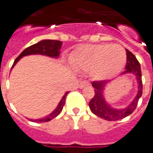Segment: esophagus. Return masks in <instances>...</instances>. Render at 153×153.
<instances>
[{"label": "esophagus", "mask_w": 153, "mask_h": 153, "mask_svg": "<svg viewBox=\"0 0 153 153\" xmlns=\"http://www.w3.org/2000/svg\"><path fill=\"white\" fill-rule=\"evenodd\" d=\"M91 84L87 81H82L79 84V88H84L86 87H89Z\"/></svg>", "instance_id": "obj_1"}]
</instances>
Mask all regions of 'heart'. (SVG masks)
<instances>
[{"label":"heart","instance_id":"heart-1","mask_svg":"<svg viewBox=\"0 0 153 153\" xmlns=\"http://www.w3.org/2000/svg\"><path fill=\"white\" fill-rule=\"evenodd\" d=\"M76 70L90 72L95 80H105L123 70L127 62L124 48L118 45H86L71 56Z\"/></svg>","mask_w":153,"mask_h":153}]
</instances>
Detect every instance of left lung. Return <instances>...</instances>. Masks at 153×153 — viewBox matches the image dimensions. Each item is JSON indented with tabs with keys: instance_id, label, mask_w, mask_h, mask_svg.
Here are the masks:
<instances>
[{
	"instance_id": "left-lung-1",
	"label": "left lung",
	"mask_w": 153,
	"mask_h": 153,
	"mask_svg": "<svg viewBox=\"0 0 153 153\" xmlns=\"http://www.w3.org/2000/svg\"><path fill=\"white\" fill-rule=\"evenodd\" d=\"M126 51H127V65H126V70L123 71V74H127V73L133 74L136 76V78L138 83V91L137 96L128 107L123 109H117L111 107L109 104H107L103 97V89L104 87H106L107 82H109L110 81H97L92 82L95 95L89 102V107L95 115L107 121H117L131 114L137 106L139 98L143 95L141 66L134 55L128 50Z\"/></svg>"
}]
</instances>
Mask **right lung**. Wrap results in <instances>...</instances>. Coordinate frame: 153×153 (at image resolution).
<instances>
[{
    "mask_svg": "<svg viewBox=\"0 0 153 153\" xmlns=\"http://www.w3.org/2000/svg\"><path fill=\"white\" fill-rule=\"evenodd\" d=\"M62 46V42L61 41H56V40H43V41H41L38 43H36L34 45L27 47L23 51L22 53L19 55L18 57L15 60L12 67L17 63V62L22 57L25 56H28V55H45V56H50V57L57 58L60 55V50H61ZM68 93H69V91H66L65 95L63 96L62 100L60 101L57 107L51 114L41 119H36V120L30 119V121L31 122H37V123H46V122L51 121V119L55 118L56 117H57L61 113V111H62L63 107L65 105V102H66V97Z\"/></svg>",
    "mask_w": 153,
    "mask_h": 153,
    "instance_id": "right-lung-1",
    "label": "right lung"
}]
</instances>
